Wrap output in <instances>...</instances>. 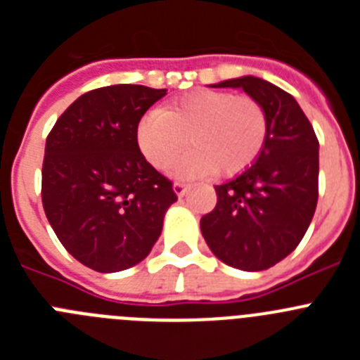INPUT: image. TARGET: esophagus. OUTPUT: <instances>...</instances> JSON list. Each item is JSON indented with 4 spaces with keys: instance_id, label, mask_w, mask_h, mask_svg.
Instances as JSON below:
<instances>
[{
    "instance_id": "1",
    "label": "esophagus",
    "mask_w": 360,
    "mask_h": 360,
    "mask_svg": "<svg viewBox=\"0 0 360 360\" xmlns=\"http://www.w3.org/2000/svg\"><path fill=\"white\" fill-rule=\"evenodd\" d=\"M173 189H174V193H176L178 198H182V196L187 193V189H189V186H187V184H184V182H174Z\"/></svg>"
}]
</instances>
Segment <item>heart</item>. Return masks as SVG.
Wrapping results in <instances>:
<instances>
[{
    "mask_svg": "<svg viewBox=\"0 0 360 360\" xmlns=\"http://www.w3.org/2000/svg\"><path fill=\"white\" fill-rule=\"evenodd\" d=\"M186 139L191 149L173 167L174 176H234L262 153L266 115L250 97L198 90L148 111L136 126V144L158 169L176 160Z\"/></svg>",
    "mask_w": 360,
    "mask_h": 360,
    "instance_id": "b5f03b06",
    "label": "heart"
}]
</instances>
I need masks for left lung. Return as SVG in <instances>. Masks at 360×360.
I'll list each match as a JSON object with an SVG mask.
<instances>
[{
    "instance_id": "obj_1",
    "label": "left lung",
    "mask_w": 360,
    "mask_h": 360,
    "mask_svg": "<svg viewBox=\"0 0 360 360\" xmlns=\"http://www.w3.org/2000/svg\"><path fill=\"white\" fill-rule=\"evenodd\" d=\"M211 88H241L263 108L266 139L256 162L216 186V207L200 229L219 262L257 272L274 266L303 240L317 205L319 142L290 94L243 75Z\"/></svg>"
}]
</instances>
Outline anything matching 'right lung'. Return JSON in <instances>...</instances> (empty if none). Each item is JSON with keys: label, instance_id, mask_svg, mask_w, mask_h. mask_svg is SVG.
I'll use <instances>...</instances> for the list:
<instances>
[{"label": "right lung", "instance_id": "obj_1", "mask_svg": "<svg viewBox=\"0 0 360 360\" xmlns=\"http://www.w3.org/2000/svg\"><path fill=\"white\" fill-rule=\"evenodd\" d=\"M165 91L141 84L91 90L70 104L46 139V218L63 247L97 272L141 263L178 200L136 144V126Z\"/></svg>", "mask_w": 360, "mask_h": 360}]
</instances>
